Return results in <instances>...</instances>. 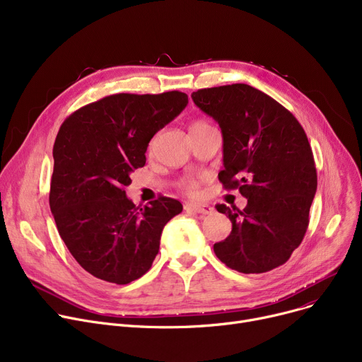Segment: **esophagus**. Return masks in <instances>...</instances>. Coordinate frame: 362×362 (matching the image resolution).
Wrapping results in <instances>:
<instances>
[{
  "label": "esophagus",
  "instance_id": "esophagus-1",
  "mask_svg": "<svg viewBox=\"0 0 362 362\" xmlns=\"http://www.w3.org/2000/svg\"><path fill=\"white\" fill-rule=\"evenodd\" d=\"M186 213H195V214H211L214 211V208L208 204H186L185 205Z\"/></svg>",
  "mask_w": 362,
  "mask_h": 362
}]
</instances>
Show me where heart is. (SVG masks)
I'll use <instances>...</instances> for the list:
<instances>
[{"mask_svg": "<svg viewBox=\"0 0 362 362\" xmlns=\"http://www.w3.org/2000/svg\"><path fill=\"white\" fill-rule=\"evenodd\" d=\"M205 126H210L208 124L205 120H202V119H198V120H194L192 123H191V127H189V130L191 129H197V127H205ZM182 187H183V191L187 194V195H191V197H195V195H198V191H199V183H198V180L197 179H186L185 182H183V185H182Z\"/></svg>", "mask_w": 362, "mask_h": 362, "instance_id": "heart-1", "label": "heart"}]
</instances>
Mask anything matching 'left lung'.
I'll list each match as a JSON object with an SVG mask.
<instances>
[{
    "instance_id": "left-lung-1",
    "label": "left lung",
    "mask_w": 362,
    "mask_h": 362,
    "mask_svg": "<svg viewBox=\"0 0 362 362\" xmlns=\"http://www.w3.org/2000/svg\"><path fill=\"white\" fill-rule=\"evenodd\" d=\"M191 97L223 133L218 180L248 199L243 210L216 205L232 232L214 252L239 273L270 272L291 258L308 229L317 170L305 132L289 110L250 85L198 89Z\"/></svg>"
}]
</instances>
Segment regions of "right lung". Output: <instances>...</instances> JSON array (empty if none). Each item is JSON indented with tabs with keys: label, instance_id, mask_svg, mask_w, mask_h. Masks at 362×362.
Wrapping results in <instances>:
<instances>
[{
	"label": "right lung",
	"instance_id": "add662e5",
	"mask_svg": "<svg viewBox=\"0 0 362 362\" xmlns=\"http://www.w3.org/2000/svg\"><path fill=\"white\" fill-rule=\"evenodd\" d=\"M187 105L179 90L116 93L64 120L55 138L49 206L57 229L81 267L97 279L127 284L142 277L160 250L164 226L182 213L160 197L136 206L130 173L144 167L156 133Z\"/></svg>",
	"mask_w": 362,
	"mask_h": 362
}]
</instances>
